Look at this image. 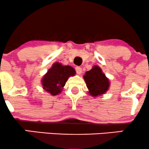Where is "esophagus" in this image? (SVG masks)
<instances>
[{
	"instance_id": "esophagus-1",
	"label": "esophagus",
	"mask_w": 149,
	"mask_h": 149,
	"mask_svg": "<svg viewBox=\"0 0 149 149\" xmlns=\"http://www.w3.org/2000/svg\"><path fill=\"white\" fill-rule=\"evenodd\" d=\"M76 73H78V74H81L82 72V68L81 67H79V66H77V67L76 68Z\"/></svg>"
}]
</instances>
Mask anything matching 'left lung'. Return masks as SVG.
Here are the masks:
<instances>
[{"label":"left lung","instance_id":"1","mask_svg":"<svg viewBox=\"0 0 149 149\" xmlns=\"http://www.w3.org/2000/svg\"><path fill=\"white\" fill-rule=\"evenodd\" d=\"M88 93L91 97H97L104 95L110 88V81L99 66L95 65L92 69L86 71L83 76Z\"/></svg>","mask_w":149,"mask_h":149}]
</instances>
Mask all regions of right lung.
Masks as SVG:
<instances>
[{
    "label": "right lung",
    "instance_id": "1",
    "mask_svg": "<svg viewBox=\"0 0 149 149\" xmlns=\"http://www.w3.org/2000/svg\"><path fill=\"white\" fill-rule=\"evenodd\" d=\"M76 75V70L69 65L54 62L42 76L41 85L43 90L52 96L60 94L69 77Z\"/></svg>",
    "mask_w": 149,
    "mask_h": 149
}]
</instances>
